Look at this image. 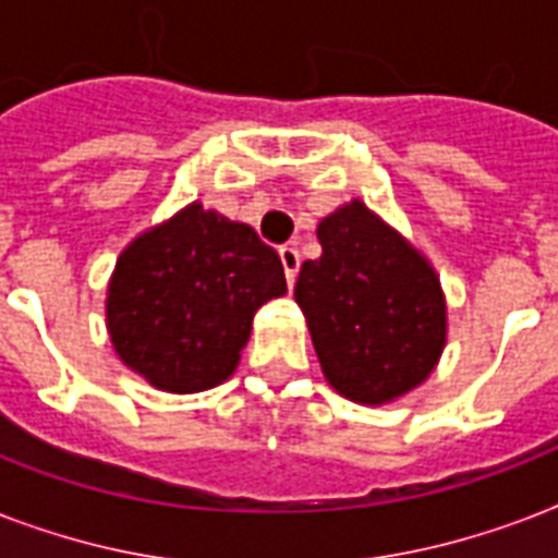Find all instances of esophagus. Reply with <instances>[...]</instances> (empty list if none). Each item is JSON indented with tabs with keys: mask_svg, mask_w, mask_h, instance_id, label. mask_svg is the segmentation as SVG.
I'll list each match as a JSON object with an SVG mask.
<instances>
[{
	"mask_svg": "<svg viewBox=\"0 0 558 558\" xmlns=\"http://www.w3.org/2000/svg\"><path fill=\"white\" fill-rule=\"evenodd\" d=\"M280 263H283V271H287V283L292 287L298 278V269H301V254H298L295 245H283L280 248Z\"/></svg>",
	"mask_w": 558,
	"mask_h": 558,
	"instance_id": "1",
	"label": "esophagus"
}]
</instances>
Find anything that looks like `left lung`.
Instances as JSON below:
<instances>
[{
  "instance_id": "8db88e82",
  "label": "left lung",
  "mask_w": 558,
  "mask_h": 558,
  "mask_svg": "<svg viewBox=\"0 0 558 558\" xmlns=\"http://www.w3.org/2000/svg\"><path fill=\"white\" fill-rule=\"evenodd\" d=\"M315 234L322 257L301 266L295 301L324 379L359 405L397 402L432 376L446 348L440 275L362 199L327 214Z\"/></svg>"
}]
</instances>
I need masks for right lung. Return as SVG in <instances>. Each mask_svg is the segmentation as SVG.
<instances>
[{"mask_svg":"<svg viewBox=\"0 0 558 558\" xmlns=\"http://www.w3.org/2000/svg\"><path fill=\"white\" fill-rule=\"evenodd\" d=\"M283 292L278 252L252 226L191 202L118 254L109 341L153 388L199 393L236 371L254 313Z\"/></svg>","mask_w":558,"mask_h":558,"instance_id":"obj_1","label":"right lung"}]
</instances>
